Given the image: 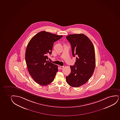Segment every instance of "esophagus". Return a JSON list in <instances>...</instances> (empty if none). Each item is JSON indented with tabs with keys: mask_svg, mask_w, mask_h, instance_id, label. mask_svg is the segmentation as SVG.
I'll return each mask as SVG.
<instances>
[{
	"mask_svg": "<svg viewBox=\"0 0 120 120\" xmlns=\"http://www.w3.org/2000/svg\"><path fill=\"white\" fill-rule=\"evenodd\" d=\"M64 67V66H60V69H62V68H63Z\"/></svg>",
	"mask_w": 120,
	"mask_h": 120,
	"instance_id": "34e87169",
	"label": "esophagus"
}]
</instances>
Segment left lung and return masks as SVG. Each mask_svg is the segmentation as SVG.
Wrapping results in <instances>:
<instances>
[{"mask_svg":"<svg viewBox=\"0 0 120 120\" xmlns=\"http://www.w3.org/2000/svg\"><path fill=\"white\" fill-rule=\"evenodd\" d=\"M66 38L71 45L73 56H76L74 65L70 66L71 71L66 76V81L71 86L79 87L87 82L94 71V47L89 38L82 34H70Z\"/></svg>","mask_w":120,"mask_h":120,"instance_id":"1","label":"left lung"}]
</instances>
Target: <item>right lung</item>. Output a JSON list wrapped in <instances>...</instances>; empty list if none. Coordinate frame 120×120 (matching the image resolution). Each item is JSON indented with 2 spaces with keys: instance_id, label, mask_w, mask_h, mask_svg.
Wrapping results in <instances>:
<instances>
[{
  "instance_id": "add662e5",
  "label": "right lung",
  "mask_w": 120,
  "mask_h": 120,
  "mask_svg": "<svg viewBox=\"0 0 120 120\" xmlns=\"http://www.w3.org/2000/svg\"><path fill=\"white\" fill-rule=\"evenodd\" d=\"M45 31H41L29 41L25 53L29 73L37 83L46 86L51 83L58 71L57 65L47 61L52 53L53 43L62 38Z\"/></svg>"
}]
</instances>
